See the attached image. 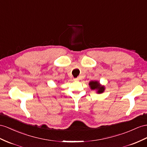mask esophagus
Wrapping results in <instances>:
<instances>
[{
    "mask_svg": "<svg viewBox=\"0 0 147 147\" xmlns=\"http://www.w3.org/2000/svg\"><path fill=\"white\" fill-rule=\"evenodd\" d=\"M79 80H80V78H74V81H78Z\"/></svg>",
    "mask_w": 147,
    "mask_h": 147,
    "instance_id": "esophagus-1",
    "label": "esophagus"
}]
</instances>
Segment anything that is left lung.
<instances>
[{
    "label": "left lung",
    "mask_w": 147,
    "mask_h": 147,
    "mask_svg": "<svg viewBox=\"0 0 147 147\" xmlns=\"http://www.w3.org/2000/svg\"><path fill=\"white\" fill-rule=\"evenodd\" d=\"M89 85L92 90H96L97 92L99 94L102 93L105 90L104 86H101L99 83V82L97 81H90V82L89 83Z\"/></svg>",
    "instance_id": "obj_1"
}]
</instances>
